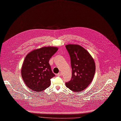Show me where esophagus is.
<instances>
[{
    "label": "esophagus",
    "mask_w": 121,
    "mask_h": 121,
    "mask_svg": "<svg viewBox=\"0 0 121 121\" xmlns=\"http://www.w3.org/2000/svg\"><path fill=\"white\" fill-rule=\"evenodd\" d=\"M62 73L61 72H59V73H57V75L58 76H61V75H62Z\"/></svg>",
    "instance_id": "obj_1"
}]
</instances>
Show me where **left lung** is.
Instances as JSON below:
<instances>
[{
	"instance_id": "1",
	"label": "left lung",
	"mask_w": 121,
	"mask_h": 121,
	"mask_svg": "<svg viewBox=\"0 0 121 121\" xmlns=\"http://www.w3.org/2000/svg\"><path fill=\"white\" fill-rule=\"evenodd\" d=\"M65 47L70 56L72 69L71 79L65 83L66 86L73 92L83 91L93 79L95 71L94 60L81 46L69 44Z\"/></svg>"
}]
</instances>
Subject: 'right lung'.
I'll return each instance as SVG.
<instances>
[{"label":"right lung","mask_w":121,"mask_h":121,"mask_svg":"<svg viewBox=\"0 0 121 121\" xmlns=\"http://www.w3.org/2000/svg\"><path fill=\"white\" fill-rule=\"evenodd\" d=\"M57 50L56 47H43L33 50L26 56L21 75L26 86L32 90L40 92L50 86V79L55 74L49 61Z\"/></svg>","instance_id":"1"}]
</instances>
